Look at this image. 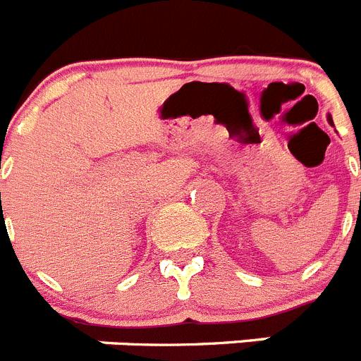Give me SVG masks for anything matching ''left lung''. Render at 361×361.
Listing matches in <instances>:
<instances>
[{
	"label": "left lung",
	"instance_id": "8db88e82",
	"mask_svg": "<svg viewBox=\"0 0 361 361\" xmlns=\"http://www.w3.org/2000/svg\"><path fill=\"white\" fill-rule=\"evenodd\" d=\"M327 121H329L331 126H334V124H333V117H331V114H329V116H327ZM360 197H361V195H360Z\"/></svg>",
	"mask_w": 361,
	"mask_h": 361
}]
</instances>
